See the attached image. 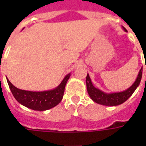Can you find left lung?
I'll use <instances>...</instances> for the list:
<instances>
[{
  "label": "left lung",
  "instance_id": "8db88e82",
  "mask_svg": "<svg viewBox=\"0 0 146 146\" xmlns=\"http://www.w3.org/2000/svg\"><path fill=\"white\" fill-rule=\"evenodd\" d=\"M122 28L125 32H127V30H126L124 27H122ZM141 76H142V67L138 72V76L135 80V81L130 88L126 89L125 91L120 92L106 93V92H102L100 89L95 88V86L93 85L92 80L88 73L87 77H86L87 91L90 98L96 103L102 105V106H116L123 103L131 96L132 94L135 92L141 82Z\"/></svg>",
  "mask_w": 146,
  "mask_h": 146
}]
</instances>
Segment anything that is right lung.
Here are the masks:
<instances>
[{"mask_svg":"<svg viewBox=\"0 0 146 146\" xmlns=\"http://www.w3.org/2000/svg\"><path fill=\"white\" fill-rule=\"evenodd\" d=\"M71 73H68L54 89L43 92H31L17 88L7 79L12 95L19 104L36 111H45L57 106L62 99L65 87Z\"/></svg>","mask_w":146,"mask_h":146,"instance_id":"right-lung-1","label":"right lung"}]
</instances>
